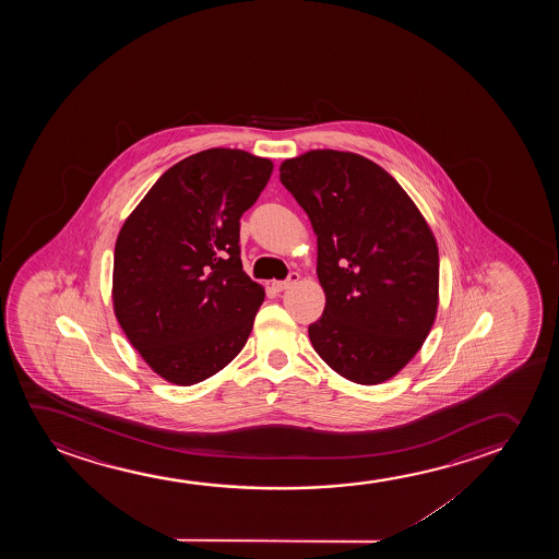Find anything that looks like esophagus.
<instances>
[{
  "label": "esophagus",
  "instance_id": "1",
  "mask_svg": "<svg viewBox=\"0 0 559 559\" xmlns=\"http://www.w3.org/2000/svg\"><path fill=\"white\" fill-rule=\"evenodd\" d=\"M299 281V273H296V271H292L290 275H288V278L286 281H275L273 283V288H275L276 292H283L286 290V288H290V286H294V284L298 283Z\"/></svg>",
  "mask_w": 559,
  "mask_h": 559
}]
</instances>
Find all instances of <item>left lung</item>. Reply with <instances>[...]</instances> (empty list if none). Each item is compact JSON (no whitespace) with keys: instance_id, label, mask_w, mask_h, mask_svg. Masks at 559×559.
<instances>
[{"instance_id":"1","label":"left lung","mask_w":559,"mask_h":559,"mask_svg":"<svg viewBox=\"0 0 559 559\" xmlns=\"http://www.w3.org/2000/svg\"><path fill=\"white\" fill-rule=\"evenodd\" d=\"M281 181L317 235L326 306L309 324L314 352L352 382L390 380L436 321L433 233L403 187L360 154L309 151L281 164Z\"/></svg>"}]
</instances>
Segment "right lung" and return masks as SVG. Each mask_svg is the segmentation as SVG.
I'll return each mask as SVG.
<instances>
[{
    "mask_svg": "<svg viewBox=\"0 0 559 559\" xmlns=\"http://www.w3.org/2000/svg\"><path fill=\"white\" fill-rule=\"evenodd\" d=\"M273 162L207 148L164 174L116 238L112 306L156 374L192 385L237 357L265 290L240 260V217Z\"/></svg>",
    "mask_w": 559,
    "mask_h": 559,
    "instance_id": "1",
    "label": "right lung"
}]
</instances>
